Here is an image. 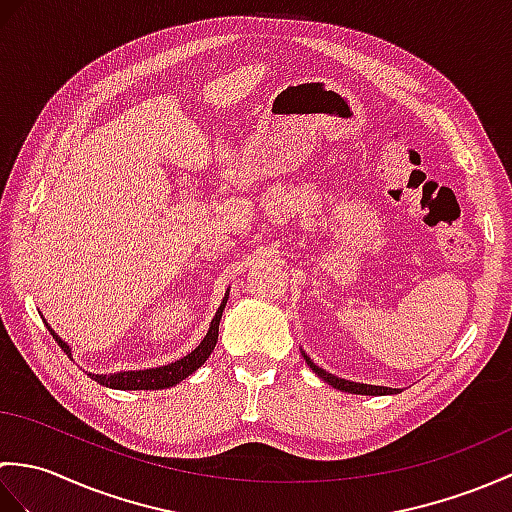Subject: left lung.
<instances>
[{"instance_id": "left-lung-1", "label": "left lung", "mask_w": 512, "mask_h": 512, "mask_svg": "<svg viewBox=\"0 0 512 512\" xmlns=\"http://www.w3.org/2000/svg\"><path fill=\"white\" fill-rule=\"evenodd\" d=\"M303 354V358H306V363L310 365V369L314 374H317L319 378H323L325 383L328 385H332L334 389H341V391H347V394H361V396H387V394H394L396 389H391V387H376V385H363V383H352V380H345V378H339V376H334V374H330V372H325V369H321L319 365H314V361L312 358L306 354V352H301Z\"/></svg>"}]
</instances>
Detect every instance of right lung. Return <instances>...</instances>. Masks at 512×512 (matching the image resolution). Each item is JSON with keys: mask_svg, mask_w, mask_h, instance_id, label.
Returning <instances> with one entry per match:
<instances>
[{"mask_svg": "<svg viewBox=\"0 0 512 512\" xmlns=\"http://www.w3.org/2000/svg\"><path fill=\"white\" fill-rule=\"evenodd\" d=\"M228 301V295L222 299L220 308H217L215 317L211 321V328L206 332L204 339L200 341V345L195 347L193 352H189L187 356L178 358L176 363H169V365H162V367H151V369H136V372H118V374H88L96 383H101L105 387H112V389H167L178 385L180 380H184L187 376H191L195 369L202 367L206 358L211 356L213 347L217 343V332H220V319H222V312L224 306ZM48 330L52 334V339L59 343L61 350L72 358V350L70 345L61 341V336L54 332L50 325Z\"/></svg>", "mask_w": 512, "mask_h": 512, "instance_id": "obj_1", "label": "right lung"}]
</instances>
